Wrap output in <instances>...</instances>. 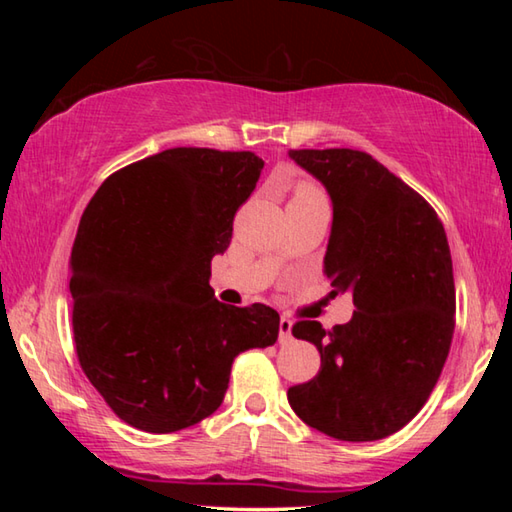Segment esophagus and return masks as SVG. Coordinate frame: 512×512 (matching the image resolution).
<instances>
[{"mask_svg": "<svg viewBox=\"0 0 512 512\" xmlns=\"http://www.w3.org/2000/svg\"><path fill=\"white\" fill-rule=\"evenodd\" d=\"M291 327H293V320L282 316L280 318V343H289L291 341Z\"/></svg>", "mask_w": 512, "mask_h": 512, "instance_id": "1", "label": "esophagus"}]
</instances>
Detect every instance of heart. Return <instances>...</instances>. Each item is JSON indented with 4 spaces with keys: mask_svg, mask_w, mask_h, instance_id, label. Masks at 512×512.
Here are the masks:
<instances>
[{
    "mask_svg": "<svg viewBox=\"0 0 512 512\" xmlns=\"http://www.w3.org/2000/svg\"><path fill=\"white\" fill-rule=\"evenodd\" d=\"M311 194H320V189L316 185L305 183V180H302V183H296V187H293V196H311Z\"/></svg>",
    "mask_w": 512,
    "mask_h": 512,
    "instance_id": "obj_1",
    "label": "heart"
}]
</instances>
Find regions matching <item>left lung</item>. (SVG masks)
Returning a JSON list of instances; mask_svg holds the SVG:
<instances>
[{
	"mask_svg": "<svg viewBox=\"0 0 512 512\" xmlns=\"http://www.w3.org/2000/svg\"><path fill=\"white\" fill-rule=\"evenodd\" d=\"M334 205L325 275L350 291L352 320L293 336L320 352L318 375L289 388L298 418L336 440L400 431L429 400L452 345L456 289L443 223L424 198L366 151H289Z\"/></svg>",
	"mask_w": 512,
	"mask_h": 512,
	"instance_id": "left-lung-1",
	"label": "left lung"
}]
</instances>
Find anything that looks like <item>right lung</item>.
<instances>
[{
  "instance_id": "obj_1",
  "label": "right lung",
  "mask_w": 512,
  "mask_h": 512,
  "mask_svg": "<svg viewBox=\"0 0 512 512\" xmlns=\"http://www.w3.org/2000/svg\"><path fill=\"white\" fill-rule=\"evenodd\" d=\"M262 169L250 151L180 146L115 171L85 207L69 259L76 357L135 429L205 420L235 357L277 341L275 309L223 305L210 287Z\"/></svg>"
}]
</instances>
